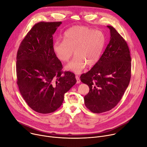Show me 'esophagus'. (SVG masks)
<instances>
[{"mask_svg": "<svg viewBox=\"0 0 147 147\" xmlns=\"http://www.w3.org/2000/svg\"><path fill=\"white\" fill-rule=\"evenodd\" d=\"M76 80H77V84L80 83V77H79L78 76H76Z\"/></svg>", "mask_w": 147, "mask_h": 147, "instance_id": "obj_1", "label": "esophagus"}]
</instances>
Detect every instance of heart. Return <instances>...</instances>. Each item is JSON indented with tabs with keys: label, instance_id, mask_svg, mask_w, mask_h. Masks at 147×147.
Segmentation results:
<instances>
[{
	"label": "heart",
	"instance_id": "heart-1",
	"mask_svg": "<svg viewBox=\"0 0 147 147\" xmlns=\"http://www.w3.org/2000/svg\"><path fill=\"white\" fill-rule=\"evenodd\" d=\"M105 44L104 34L86 26H76L67 30L63 41H56L53 45V51L59 60L67 62L75 57L65 66V69L80 73L87 64L91 67L100 60Z\"/></svg>",
	"mask_w": 147,
	"mask_h": 147
}]
</instances>
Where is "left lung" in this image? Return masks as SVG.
Wrapping results in <instances>:
<instances>
[{"label":"left lung","instance_id":"obj_1","mask_svg":"<svg viewBox=\"0 0 147 147\" xmlns=\"http://www.w3.org/2000/svg\"><path fill=\"white\" fill-rule=\"evenodd\" d=\"M110 40L98 61L82 74L80 80L88 86L84 96L86 107L94 113L110 111L121 100L131 76V59L125 40L112 26Z\"/></svg>","mask_w":147,"mask_h":147}]
</instances>
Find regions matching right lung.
<instances>
[{
    "instance_id": "1",
    "label": "right lung",
    "mask_w": 147,
    "mask_h": 147,
    "mask_svg": "<svg viewBox=\"0 0 147 147\" xmlns=\"http://www.w3.org/2000/svg\"><path fill=\"white\" fill-rule=\"evenodd\" d=\"M61 24H35L18 51L16 74L20 92L30 107L38 113L57 110L65 93L77 82L74 73L61 71V63L53 51V35Z\"/></svg>"
}]
</instances>
